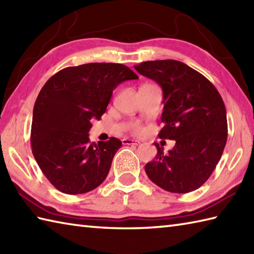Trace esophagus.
Wrapping results in <instances>:
<instances>
[{
	"instance_id": "1",
	"label": "esophagus",
	"mask_w": 254,
	"mask_h": 254,
	"mask_svg": "<svg viewBox=\"0 0 254 254\" xmlns=\"http://www.w3.org/2000/svg\"><path fill=\"white\" fill-rule=\"evenodd\" d=\"M122 143L126 144V145H138V144H140V141L131 140V138H123Z\"/></svg>"
}]
</instances>
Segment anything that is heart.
I'll list each match as a JSON object with an SVG mask.
<instances>
[{
  "instance_id": "1",
  "label": "heart",
  "mask_w": 254,
  "mask_h": 254,
  "mask_svg": "<svg viewBox=\"0 0 254 254\" xmlns=\"http://www.w3.org/2000/svg\"><path fill=\"white\" fill-rule=\"evenodd\" d=\"M127 128H128V130H130L131 132L135 133V134L141 133L142 130H143V127H142L141 124L138 123V122H136V121H133V122L128 123V124H127Z\"/></svg>"
}]
</instances>
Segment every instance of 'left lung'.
Segmentation results:
<instances>
[{"instance_id":"left-lung-1","label":"left lung","mask_w":254,"mask_h":254,"mask_svg":"<svg viewBox=\"0 0 254 254\" xmlns=\"http://www.w3.org/2000/svg\"><path fill=\"white\" fill-rule=\"evenodd\" d=\"M134 68L161 86L164 127L158 136L176 141L168 154L155 143V160L145 165L148 178L171 192L196 190L210 177L227 143L221 96L205 76L182 62H144Z\"/></svg>"}]
</instances>
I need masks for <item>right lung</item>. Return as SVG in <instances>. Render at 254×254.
Returning <instances> with one entry per match:
<instances>
[{"mask_svg": "<svg viewBox=\"0 0 254 254\" xmlns=\"http://www.w3.org/2000/svg\"><path fill=\"white\" fill-rule=\"evenodd\" d=\"M137 78L122 64L90 63L64 68L44 84L33 110L32 152L58 190L84 193L106 180L122 143H91V121L100 120L118 84Z\"/></svg>", "mask_w": 254, "mask_h": 254, "instance_id": "1", "label": "right lung"}]
</instances>
